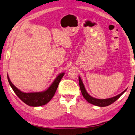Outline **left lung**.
I'll return each mask as SVG.
<instances>
[{"label":"left lung","instance_id":"1","mask_svg":"<svg viewBox=\"0 0 135 135\" xmlns=\"http://www.w3.org/2000/svg\"><path fill=\"white\" fill-rule=\"evenodd\" d=\"M78 80H79V84H80L81 92V93H82L83 96L84 97V98L85 99L87 100L89 103L92 104L94 105H97V106L105 107V106H107V105H110V104L114 103L115 101H116V100H117L125 92V91H127V89H125V90L123 91L122 93H120V94L117 95V96L113 97V98H108V99H96V98H93V97H92V96H91L90 95H89L88 93H87L85 88H84L83 83L81 79V78H80V76H79Z\"/></svg>","mask_w":135,"mask_h":135}]
</instances>
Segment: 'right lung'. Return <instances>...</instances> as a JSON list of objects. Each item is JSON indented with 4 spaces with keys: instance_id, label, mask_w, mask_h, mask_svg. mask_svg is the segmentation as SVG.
<instances>
[{
    "instance_id": "add662e5",
    "label": "right lung",
    "mask_w": 135,
    "mask_h": 135,
    "mask_svg": "<svg viewBox=\"0 0 135 135\" xmlns=\"http://www.w3.org/2000/svg\"><path fill=\"white\" fill-rule=\"evenodd\" d=\"M64 74V73L59 74L54 81L51 84V85L46 91L37 93L22 92V91L19 90L16 86H14L13 84H12L8 76H7V78H8L9 84L12 87V89L17 94V96L23 102H25V104L30 105V106L38 107L47 104L51 100V99L54 96L55 91L58 88L59 83H60L61 79L62 78Z\"/></svg>"
}]
</instances>
